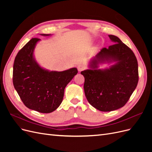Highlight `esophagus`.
<instances>
[{"mask_svg":"<svg viewBox=\"0 0 152 152\" xmlns=\"http://www.w3.org/2000/svg\"><path fill=\"white\" fill-rule=\"evenodd\" d=\"M85 68H86V67H85V66L83 65H78V66H77L78 70H79V72H81V71H82V70H84Z\"/></svg>","mask_w":152,"mask_h":152,"instance_id":"obj_1","label":"esophagus"}]
</instances>
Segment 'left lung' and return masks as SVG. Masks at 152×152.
<instances>
[{
	"label": "left lung",
	"mask_w": 152,
	"mask_h": 152,
	"mask_svg": "<svg viewBox=\"0 0 152 152\" xmlns=\"http://www.w3.org/2000/svg\"><path fill=\"white\" fill-rule=\"evenodd\" d=\"M115 44L103 48L91 61L92 69L81 72L85 78L84 89L88 102L102 112H110L125 105L139 80L138 64L132 50L117 37L109 35ZM117 61L108 69H97L99 62Z\"/></svg>",
	"instance_id": "8db88e82"
}]
</instances>
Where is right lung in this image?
Masks as SVG:
<instances>
[{
	"label": "right lung",
	"instance_id": "1",
	"mask_svg": "<svg viewBox=\"0 0 152 152\" xmlns=\"http://www.w3.org/2000/svg\"><path fill=\"white\" fill-rule=\"evenodd\" d=\"M39 40L32 38L18 53L13 65L12 82L27 108L48 113L61 104L65 87L78 71L73 68L63 72H49L41 68L33 56Z\"/></svg>",
	"mask_w": 152,
	"mask_h": 152
}]
</instances>
